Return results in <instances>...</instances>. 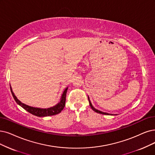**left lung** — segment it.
Returning <instances> with one entry per match:
<instances>
[{
  "label": "left lung",
  "mask_w": 155,
  "mask_h": 155,
  "mask_svg": "<svg viewBox=\"0 0 155 155\" xmlns=\"http://www.w3.org/2000/svg\"><path fill=\"white\" fill-rule=\"evenodd\" d=\"M88 101H89V103H90V107H91V108L94 110L95 112H96V113H99V114H105V115H113V114H109V113H104V112H102V111H101V110H98V109H95L94 106H92V104L91 103V101H90V98H89V97L88 96Z\"/></svg>",
  "instance_id": "1"
}]
</instances>
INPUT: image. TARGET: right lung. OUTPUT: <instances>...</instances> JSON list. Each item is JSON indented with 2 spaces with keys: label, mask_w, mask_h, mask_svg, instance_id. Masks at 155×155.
Returning a JSON list of instances; mask_svg holds the SVG:
<instances>
[{
  "label": "right lung",
  "mask_w": 155,
  "mask_h": 155,
  "mask_svg": "<svg viewBox=\"0 0 155 155\" xmlns=\"http://www.w3.org/2000/svg\"><path fill=\"white\" fill-rule=\"evenodd\" d=\"M10 89H11L12 95H13L15 101L18 105H19V106H20L24 109H25L27 111H28V113L32 114L33 115L39 116V117H45V116L56 115L61 113V111L64 109L65 107V98H66V94H67L68 87H67L64 90L62 95L61 96L60 101L57 105H55V106L49 108H46V109L29 106L28 105H26L25 104L22 103L20 101L18 100L17 97L15 96V94L13 91V90H12L11 85H10Z\"/></svg>",
  "instance_id": "right-lung-1"
}]
</instances>
